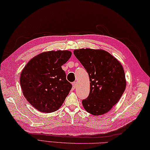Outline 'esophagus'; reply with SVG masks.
<instances>
[{
    "mask_svg": "<svg viewBox=\"0 0 150 150\" xmlns=\"http://www.w3.org/2000/svg\"><path fill=\"white\" fill-rule=\"evenodd\" d=\"M72 85H73V87L74 88H76V86H77V82H73V83H72Z\"/></svg>",
    "mask_w": 150,
    "mask_h": 150,
    "instance_id": "esophagus-1",
    "label": "esophagus"
}]
</instances>
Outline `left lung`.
Returning <instances> with one entry per match:
<instances>
[{"instance_id": "obj_1", "label": "left lung", "mask_w": 150, "mask_h": 150, "mask_svg": "<svg viewBox=\"0 0 150 150\" xmlns=\"http://www.w3.org/2000/svg\"><path fill=\"white\" fill-rule=\"evenodd\" d=\"M73 53L90 77V95L82 102L84 108L95 116L106 113L119 102L126 89L122 64L104 50L82 48Z\"/></svg>"}]
</instances>
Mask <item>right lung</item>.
I'll list each match as a JSON object with an SVG mask.
<instances>
[{
    "mask_svg": "<svg viewBox=\"0 0 150 150\" xmlns=\"http://www.w3.org/2000/svg\"><path fill=\"white\" fill-rule=\"evenodd\" d=\"M68 50L48 51L34 57L22 70L20 83L24 97L43 113L58 110L71 90L61 66L71 56Z\"/></svg>",
    "mask_w": 150,
    "mask_h": 150,
    "instance_id": "right-lung-1",
    "label": "right lung"
}]
</instances>
